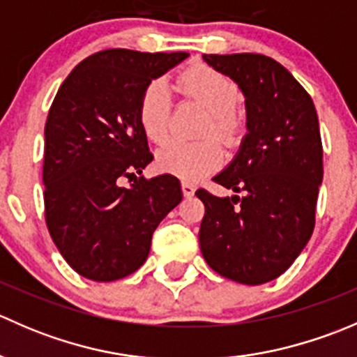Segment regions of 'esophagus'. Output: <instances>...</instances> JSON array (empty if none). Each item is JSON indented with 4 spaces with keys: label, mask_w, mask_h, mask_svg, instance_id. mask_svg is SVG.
I'll return each mask as SVG.
<instances>
[{
    "label": "esophagus",
    "mask_w": 357,
    "mask_h": 357,
    "mask_svg": "<svg viewBox=\"0 0 357 357\" xmlns=\"http://www.w3.org/2000/svg\"><path fill=\"white\" fill-rule=\"evenodd\" d=\"M181 190H183V195H185L186 199L193 197V193H195V186H193L192 183H188V181L181 183Z\"/></svg>",
    "instance_id": "obj_1"
}]
</instances>
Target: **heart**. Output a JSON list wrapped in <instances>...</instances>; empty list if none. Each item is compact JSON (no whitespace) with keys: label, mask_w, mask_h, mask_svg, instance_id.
<instances>
[{"label":"heart","mask_w":357,"mask_h":357,"mask_svg":"<svg viewBox=\"0 0 357 357\" xmlns=\"http://www.w3.org/2000/svg\"><path fill=\"white\" fill-rule=\"evenodd\" d=\"M179 88L185 95L199 100L211 112V122L205 135H218L222 142L233 143L240 132V119L235 112L238 88L222 72L207 66H195L179 75ZM138 119L143 132L152 142L160 143L171 132L172 96L164 79H155L143 91L138 107ZM222 162V149L214 138L200 142L171 139L157 150L160 171L181 179H197L214 171Z\"/></svg>","instance_id":"obj_1"}]
</instances>
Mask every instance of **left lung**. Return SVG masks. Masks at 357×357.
<instances>
[{"mask_svg":"<svg viewBox=\"0 0 357 357\" xmlns=\"http://www.w3.org/2000/svg\"><path fill=\"white\" fill-rule=\"evenodd\" d=\"M204 60L245 96L247 135L233 160L214 176L235 195L197 190L205 205L200 250L225 278L262 285L290 268L314 229L323 181L318 114L307 91L269 56L235 53Z\"/></svg>","mask_w":357,"mask_h":357,"instance_id":"left-lung-1","label":"left lung"}]
</instances>
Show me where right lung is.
<instances>
[{
	"label": "right lung",
	"mask_w": 357,
	"mask_h": 357,
	"mask_svg": "<svg viewBox=\"0 0 357 357\" xmlns=\"http://www.w3.org/2000/svg\"><path fill=\"white\" fill-rule=\"evenodd\" d=\"M188 53L105 50L60 86L45 126V215L75 273L114 282L142 268L162 219L183 199L179 179L138 178L153 160L138 119L143 91ZM128 177L129 187L120 185Z\"/></svg>",
	"instance_id": "1"
}]
</instances>
